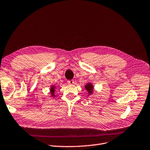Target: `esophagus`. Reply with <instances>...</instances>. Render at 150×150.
Segmentation results:
<instances>
[{
  "mask_svg": "<svg viewBox=\"0 0 150 150\" xmlns=\"http://www.w3.org/2000/svg\"><path fill=\"white\" fill-rule=\"evenodd\" d=\"M68 84H70V85H72V84L74 83V81H73V80L68 81Z\"/></svg>",
  "mask_w": 150,
  "mask_h": 150,
  "instance_id": "obj_1",
  "label": "esophagus"
}]
</instances>
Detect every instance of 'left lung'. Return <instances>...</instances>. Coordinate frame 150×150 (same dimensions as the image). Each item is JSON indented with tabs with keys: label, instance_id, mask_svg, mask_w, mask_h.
Instances as JSON below:
<instances>
[{
	"label": "left lung",
	"instance_id": "1",
	"mask_svg": "<svg viewBox=\"0 0 150 150\" xmlns=\"http://www.w3.org/2000/svg\"><path fill=\"white\" fill-rule=\"evenodd\" d=\"M85 88L88 92V96L91 95L93 93V85L92 83L90 82L85 84Z\"/></svg>",
	"mask_w": 150,
	"mask_h": 150
}]
</instances>
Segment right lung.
Here are the masks:
<instances>
[{
    "label": "right lung",
    "instance_id": "1",
    "mask_svg": "<svg viewBox=\"0 0 150 150\" xmlns=\"http://www.w3.org/2000/svg\"><path fill=\"white\" fill-rule=\"evenodd\" d=\"M55 88H56V87L54 85H52L51 87V88H50V91H51V96L52 97H55V95L54 94Z\"/></svg>",
    "mask_w": 150,
    "mask_h": 150
}]
</instances>
